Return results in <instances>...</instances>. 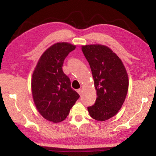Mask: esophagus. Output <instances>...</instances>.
Wrapping results in <instances>:
<instances>
[{"mask_svg": "<svg viewBox=\"0 0 156 156\" xmlns=\"http://www.w3.org/2000/svg\"><path fill=\"white\" fill-rule=\"evenodd\" d=\"M82 92H83V90H82V89H81V88L77 90V92H78V94H79V95L81 96V94H82Z\"/></svg>", "mask_w": 156, "mask_h": 156, "instance_id": "34e87169", "label": "esophagus"}]
</instances>
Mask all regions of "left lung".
Segmentation results:
<instances>
[{
    "mask_svg": "<svg viewBox=\"0 0 156 156\" xmlns=\"http://www.w3.org/2000/svg\"><path fill=\"white\" fill-rule=\"evenodd\" d=\"M81 49L90 66L97 94L95 104L88 111L92 119L107 120L117 114L125 101L129 86L126 69L121 59L105 45H83Z\"/></svg>",
    "mask_w": 156,
    "mask_h": 156,
    "instance_id": "obj_1",
    "label": "left lung"
}]
</instances>
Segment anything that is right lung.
<instances>
[{
  "mask_svg": "<svg viewBox=\"0 0 156 156\" xmlns=\"http://www.w3.org/2000/svg\"><path fill=\"white\" fill-rule=\"evenodd\" d=\"M76 46L56 43L42 54L32 74L31 88L37 110L45 119L58 123L66 119L79 98L62 70L64 60Z\"/></svg>",
  "mask_w": 156,
  "mask_h": 156,
  "instance_id": "1",
  "label": "right lung"
}]
</instances>
